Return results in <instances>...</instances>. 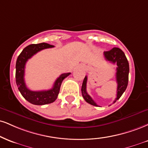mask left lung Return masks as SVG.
Here are the masks:
<instances>
[{
	"label": "left lung",
	"mask_w": 148,
	"mask_h": 148,
	"mask_svg": "<svg viewBox=\"0 0 148 148\" xmlns=\"http://www.w3.org/2000/svg\"><path fill=\"white\" fill-rule=\"evenodd\" d=\"M104 56L107 60L111 62L113 64L116 63L117 65L116 79V83L118 85H117L116 98L114 101V103L116 101L120 99V97L127 88L128 76H129L130 72L129 63L123 51L118 47H114L110 51H104ZM87 81H88V77L85 76L83 84H82V96L87 103H90L92 106H99L87 92Z\"/></svg>",
	"instance_id": "1"
}]
</instances>
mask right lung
<instances>
[{"label":"right lung","instance_id":"1","mask_svg":"<svg viewBox=\"0 0 148 148\" xmlns=\"http://www.w3.org/2000/svg\"><path fill=\"white\" fill-rule=\"evenodd\" d=\"M54 45L45 42L39 44H32L23 49L22 52L18 56L16 63V83L21 94L28 102L37 106L49 104L56 101L60 92V88L64 79L67 77L71 73L62 74L55 81L53 88L43 91H32L27 88L25 83V68L28 59L40 50L47 48H51Z\"/></svg>","mask_w":148,"mask_h":148}]
</instances>
